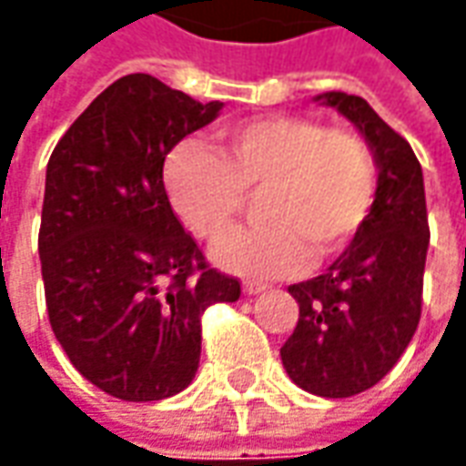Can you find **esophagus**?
<instances>
[{
	"label": "esophagus",
	"mask_w": 466,
	"mask_h": 466,
	"mask_svg": "<svg viewBox=\"0 0 466 466\" xmlns=\"http://www.w3.org/2000/svg\"><path fill=\"white\" fill-rule=\"evenodd\" d=\"M267 285L264 282H243V293L246 296H257V293H264Z\"/></svg>",
	"instance_id": "34e87169"
}]
</instances>
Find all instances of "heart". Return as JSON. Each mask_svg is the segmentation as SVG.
<instances>
[{"label": "heart", "mask_w": 466, "mask_h": 466, "mask_svg": "<svg viewBox=\"0 0 466 466\" xmlns=\"http://www.w3.org/2000/svg\"><path fill=\"white\" fill-rule=\"evenodd\" d=\"M176 215L205 241L230 230L259 194L264 220L215 246V261L243 278H282L345 248L366 225L379 170L368 142L300 116H264L223 129V155L178 142L163 166Z\"/></svg>", "instance_id": "1"}]
</instances>
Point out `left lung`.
Returning a JSON list of instances; mask_svg holds the SVG:
<instances>
[{
	"instance_id": "left-lung-1",
	"label": "left lung",
	"mask_w": 466,
	"mask_h": 466,
	"mask_svg": "<svg viewBox=\"0 0 466 466\" xmlns=\"http://www.w3.org/2000/svg\"><path fill=\"white\" fill-rule=\"evenodd\" d=\"M316 100L355 124L373 150L379 184L366 225L329 269L288 288L300 313L279 358L300 389L342 400L379 384L418 329L431 230L410 142L358 96L331 90Z\"/></svg>"
}]
</instances>
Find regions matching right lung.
Instances as JSON below:
<instances>
[{
    "label": "right lung",
    "instance_id": "obj_1",
    "mask_svg": "<svg viewBox=\"0 0 466 466\" xmlns=\"http://www.w3.org/2000/svg\"><path fill=\"white\" fill-rule=\"evenodd\" d=\"M220 100L127 75L93 100L46 166L38 233L46 311L82 376L124 402L184 391L202 352V313L241 298L184 230L163 184L166 155Z\"/></svg>",
    "mask_w": 466,
    "mask_h": 466
}]
</instances>
